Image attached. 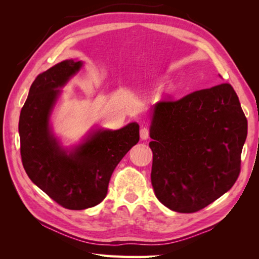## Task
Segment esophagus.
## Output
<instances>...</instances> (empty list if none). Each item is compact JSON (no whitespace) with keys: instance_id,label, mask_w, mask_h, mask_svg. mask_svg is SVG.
I'll return each mask as SVG.
<instances>
[{"instance_id":"esophagus-1","label":"esophagus","mask_w":259,"mask_h":259,"mask_svg":"<svg viewBox=\"0 0 259 259\" xmlns=\"http://www.w3.org/2000/svg\"><path fill=\"white\" fill-rule=\"evenodd\" d=\"M149 134H150V133H149V130L147 127H143L142 130H140V138L142 139H144V140L148 139Z\"/></svg>"}]
</instances>
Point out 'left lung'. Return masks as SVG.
<instances>
[{"label": "left lung", "instance_id": "left-lung-1", "mask_svg": "<svg viewBox=\"0 0 259 259\" xmlns=\"http://www.w3.org/2000/svg\"><path fill=\"white\" fill-rule=\"evenodd\" d=\"M247 120L229 83L153 107L151 184L171 210L194 213L237 182Z\"/></svg>", "mask_w": 259, "mask_h": 259}]
</instances>
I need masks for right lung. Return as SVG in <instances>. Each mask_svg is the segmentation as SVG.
Returning <instances> with one entry per match:
<instances>
[{
	"label": "right lung",
	"mask_w": 259,
	"mask_h": 259,
	"mask_svg": "<svg viewBox=\"0 0 259 259\" xmlns=\"http://www.w3.org/2000/svg\"><path fill=\"white\" fill-rule=\"evenodd\" d=\"M83 65L64 60L38 74L19 117L20 154L27 175L41 190L68 209H85L103 201L119 162L139 140L134 122L116 131L97 130L72 150L54 137L50 116L60 90Z\"/></svg>",
	"instance_id": "1"
}]
</instances>
